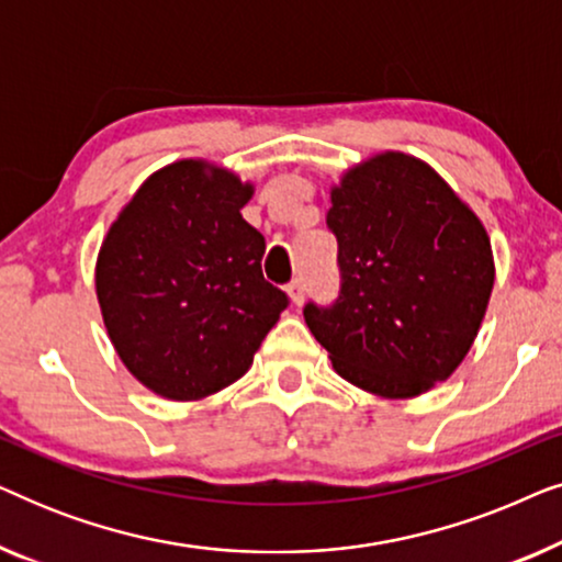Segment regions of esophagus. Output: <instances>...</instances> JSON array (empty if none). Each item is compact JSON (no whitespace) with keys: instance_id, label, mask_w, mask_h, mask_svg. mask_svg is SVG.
Wrapping results in <instances>:
<instances>
[{"instance_id":"34e87169","label":"esophagus","mask_w":562,"mask_h":562,"mask_svg":"<svg viewBox=\"0 0 562 562\" xmlns=\"http://www.w3.org/2000/svg\"><path fill=\"white\" fill-rule=\"evenodd\" d=\"M286 294H289V299H291V304H302L304 302V283H302V279H294L286 286Z\"/></svg>"}]
</instances>
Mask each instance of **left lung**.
I'll return each mask as SVG.
<instances>
[{
    "instance_id": "8db88e82",
    "label": "left lung",
    "mask_w": 562,
    "mask_h": 562,
    "mask_svg": "<svg viewBox=\"0 0 562 562\" xmlns=\"http://www.w3.org/2000/svg\"><path fill=\"white\" fill-rule=\"evenodd\" d=\"M342 273L333 306L304 319L337 375L368 394L414 398L471 350L494 289L483 222L432 166L383 150L329 189Z\"/></svg>"
}]
</instances>
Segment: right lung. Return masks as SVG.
I'll return each instance as SVG.
<instances>
[{
  "label": "right lung",
  "instance_id": "add662e5",
  "mask_svg": "<svg viewBox=\"0 0 562 562\" xmlns=\"http://www.w3.org/2000/svg\"><path fill=\"white\" fill-rule=\"evenodd\" d=\"M252 183L206 158L143 181L106 229L94 286L130 373L168 402L243 379L289 299L260 271L266 240L243 220Z\"/></svg>",
  "mask_w": 562,
  "mask_h": 562
}]
</instances>
